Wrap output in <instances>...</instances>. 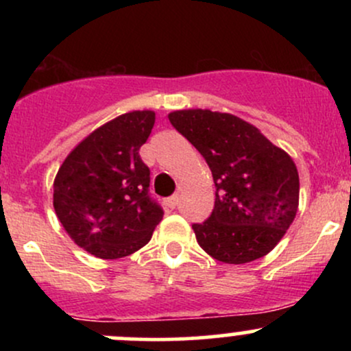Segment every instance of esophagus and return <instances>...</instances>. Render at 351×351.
<instances>
[{
	"mask_svg": "<svg viewBox=\"0 0 351 351\" xmlns=\"http://www.w3.org/2000/svg\"><path fill=\"white\" fill-rule=\"evenodd\" d=\"M165 204H167V206L170 209H175L176 206H178V196H176V195L170 196V198L165 199Z\"/></svg>",
	"mask_w": 351,
	"mask_h": 351,
	"instance_id": "obj_1",
	"label": "esophagus"
}]
</instances>
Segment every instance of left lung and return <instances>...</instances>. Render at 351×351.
<instances>
[{
  "instance_id": "left-lung-1",
  "label": "left lung",
  "mask_w": 351,
  "mask_h": 351,
  "mask_svg": "<svg viewBox=\"0 0 351 351\" xmlns=\"http://www.w3.org/2000/svg\"><path fill=\"white\" fill-rule=\"evenodd\" d=\"M168 119L203 155L215 180V209L193 224L198 244L226 264L271 252L299 208V173L291 156L236 115L189 108Z\"/></svg>"
}]
</instances>
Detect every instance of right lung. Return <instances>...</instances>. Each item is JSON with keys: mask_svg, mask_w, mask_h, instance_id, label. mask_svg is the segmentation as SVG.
I'll return each instance as SVG.
<instances>
[{"mask_svg": "<svg viewBox=\"0 0 351 351\" xmlns=\"http://www.w3.org/2000/svg\"><path fill=\"white\" fill-rule=\"evenodd\" d=\"M153 125L152 110L117 117L86 136L56 175L60 224L79 247L100 259L138 251L163 217L148 193L150 170L138 155Z\"/></svg>", "mask_w": 351, "mask_h": 351, "instance_id": "add662e5", "label": "right lung"}]
</instances>
